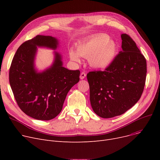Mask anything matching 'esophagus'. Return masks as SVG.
<instances>
[{
    "label": "esophagus",
    "mask_w": 160,
    "mask_h": 160,
    "mask_svg": "<svg viewBox=\"0 0 160 160\" xmlns=\"http://www.w3.org/2000/svg\"><path fill=\"white\" fill-rule=\"evenodd\" d=\"M86 77V72H81V74H80V79H84L85 78V77Z\"/></svg>",
    "instance_id": "34e87169"
}]
</instances>
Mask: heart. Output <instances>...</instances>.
<instances>
[{
	"mask_svg": "<svg viewBox=\"0 0 160 160\" xmlns=\"http://www.w3.org/2000/svg\"><path fill=\"white\" fill-rule=\"evenodd\" d=\"M105 33L94 36L77 46V52L69 50L72 61L79 62L80 56L88 58L89 65L95 69H105L113 62L117 53L115 42Z\"/></svg>",
	"mask_w": 160,
	"mask_h": 160,
	"instance_id": "b5f03b06",
	"label": "heart"
}]
</instances>
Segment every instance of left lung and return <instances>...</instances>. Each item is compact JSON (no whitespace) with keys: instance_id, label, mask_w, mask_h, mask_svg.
Wrapping results in <instances>:
<instances>
[{"instance_id":"1","label":"left lung","mask_w":160,"mask_h":160,"mask_svg":"<svg viewBox=\"0 0 160 160\" xmlns=\"http://www.w3.org/2000/svg\"><path fill=\"white\" fill-rule=\"evenodd\" d=\"M121 36L122 50L111 65L104 71L87 74L91 107L102 118H112L128 110L139 100L145 85V58L128 35Z\"/></svg>"}]
</instances>
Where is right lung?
<instances>
[{
	"label": "right lung",
	"instance_id": "add662e5",
	"mask_svg": "<svg viewBox=\"0 0 160 160\" xmlns=\"http://www.w3.org/2000/svg\"><path fill=\"white\" fill-rule=\"evenodd\" d=\"M54 37L38 35L24 42L13 56L9 72L10 84L21 110L38 120L54 119L62 110L66 96L80 80V71L63 67L62 56L55 52L53 64L43 72L35 69L37 47L56 50Z\"/></svg>",
	"mask_w": 160,
	"mask_h": 160
}]
</instances>
